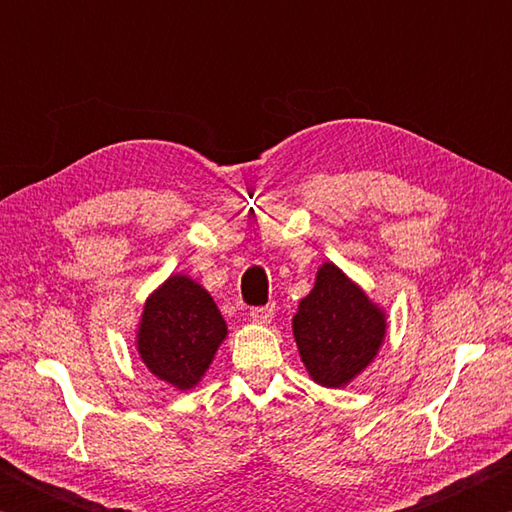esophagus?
<instances>
[{"instance_id": "esophagus-1", "label": "esophagus", "mask_w": 512, "mask_h": 512, "mask_svg": "<svg viewBox=\"0 0 512 512\" xmlns=\"http://www.w3.org/2000/svg\"><path fill=\"white\" fill-rule=\"evenodd\" d=\"M273 314H275V307L273 305H264V307H253V309H250V318H253L255 323H271Z\"/></svg>"}]
</instances>
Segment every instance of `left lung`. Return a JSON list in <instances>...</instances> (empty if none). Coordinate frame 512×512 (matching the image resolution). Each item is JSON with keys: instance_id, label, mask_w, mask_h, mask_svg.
Masks as SVG:
<instances>
[{"instance_id": "obj_1", "label": "left lung", "mask_w": 512, "mask_h": 512, "mask_svg": "<svg viewBox=\"0 0 512 512\" xmlns=\"http://www.w3.org/2000/svg\"><path fill=\"white\" fill-rule=\"evenodd\" d=\"M384 332V314L334 264L320 268L316 287L293 316L300 357L309 375L327 388L357 377L377 354Z\"/></svg>"}]
</instances>
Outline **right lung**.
<instances>
[{
	"label": "right lung",
	"mask_w": 512,
	"mask_h": 512,
	"mask_svg": "<svg viewBox=\"0 0 512 512\" xmlns=\"http://www.w3.org/2000/svg\"><path fill=\"white\" fill-rule=\"evenodd\" d=\"M225 332L210 293L185 275H173L146 300L137 350L155 377L176 388H192L212 363Z\"/></svg>",
	"instance_id": "right-lung-1"
}]
</instances>
